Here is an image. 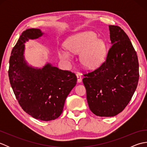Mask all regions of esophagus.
Masks as SVG:
<instances>
[{"instance_id":"1","label":"esophagus","mask_w":147,"mask_h":147,"mask_svg":"<svg viewBox=\"0 0 147 147\" xmlns=\"http://www.w3.org/2000/svg\"><path fill=\"white\" fill-rule=\"evenodd\" d=\"M76 76H77V81L78 83H81L82 81V74L80 73H76Z\"/></svg>"}]
</instances>
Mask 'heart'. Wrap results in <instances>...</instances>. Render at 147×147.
I'll return each instance as SVG.
<instances>
[{"instance_id": "b5f03b06", "label": "heart", "mask_w": 147, "mask_h": 147, "mask_svg": "<svg viewBox=\"0 0 147 147\" xmlns=\"http://www.w3.org/2000/svg\"><path fill=\"white\" fill-rule=\"evenodd\" d=\"M92 32H85L73 35L65 41V45L69 51L80 54V62L88 69H94L101 65L105 57L106 44L102 40L96 39ZM59 57L65 62L71 61V55L65 51H59Z\"/></svg>"}]
</instances>
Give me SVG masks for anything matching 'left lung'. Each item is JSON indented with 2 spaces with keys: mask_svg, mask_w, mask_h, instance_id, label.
Masks as SVG:
<instances>
[{
  "mask_svg": "<svg viewBox=\"0 0 147 147\" xmlns=\"http://www.w3.org/2000/svg\"><path fill=\"white\" fill-rule=\"evenodd\" d=\"M109 27L112 45L105 61L83 79L90 111L100 117H112L123 111L139 80L138 56L128 36L119 26Z\"/></svg>",
  "mask_w": 147,
  "mask_h": 147,
  "instance_id": "obj_1",
  "label": "left lung"
}]
</instances>
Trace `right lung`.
<instances>
[{
	"mask_svg": "<svg viewBox=\"0 0 147 147\" xmlns=\"http://www.w3.org/2000/svg\"><path fill=\"white\" fill-rule=\"evenodd\" d=\"M40 29L22 33L12 50L9 78L19 104L36 119L49 121L60 116L65 100L75 86L77 78L69 71L59 69L47 63L43 68L29 66L24 58V43L43 35Z\"/></svg>",
	"mask_w": 147,
	"mask_h": 147,
	"instance_id": "right-lung-1",
	"label": "right lung"
}]
</instances>
